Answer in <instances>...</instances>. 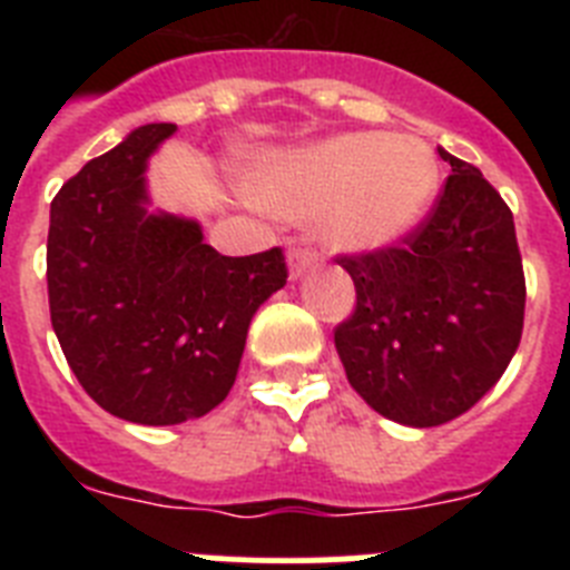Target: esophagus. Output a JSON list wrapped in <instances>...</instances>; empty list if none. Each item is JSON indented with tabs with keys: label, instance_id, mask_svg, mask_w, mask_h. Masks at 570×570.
<instances>
[{
	"label": "esophagus",
	"instance_id": "obj_1",
	"mask_svg": "<svg viewBox=\"0 0 570 570\" xmlns=\"http://www.w3.org/2000/svg\"><path fill=\"white\" fill-rule=\"evenodd\" d=\"M320 265V254L311 248H302V245H294L288 254V271H291V279H299L302 274H308L311 268Z\"/></svg>",
	"mask_w": 570,
	"mask_h": 570
}]
</instances>
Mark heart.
Here are the masks:
<instances>
[{"label":"heart","instance_id":"obj_1","mask_svg":"<svg viewBox=\"0 0 570 570\" xmlns=\"http://www.w3.org/2000/svg\"><path fill=\"white\" fill-rule=\"evenodd\" d=\"M440 185L434 148L407 134H340L276 154L254 176L271 214L311 223L342 250H382L425 219Z\"/></svg>","mask_w":570,"mask_h":570}]
</instances>
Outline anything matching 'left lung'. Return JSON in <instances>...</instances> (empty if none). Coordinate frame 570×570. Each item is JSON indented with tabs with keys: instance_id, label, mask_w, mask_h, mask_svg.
<instances>
[{
	"instance_id": "1",
	"label": "left lung",
	"mask_w": 570,
	"mask_h": 570,
	"mask_svg": "<svg viewBox=\"0 0 570 570\" xmlns=\"http://www.w3.org/2000/svg\"><path fill=\"white\" fill-rule=\"evenodd\" d=\"M451 165L431 214L400 245L336 256L356 308L336 325L351 387L376 414L434 428L473 407L505 374L525 316L513 214L480 168Z\"/></svg>"
}]
</instances>
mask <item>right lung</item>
<instances>
[{"label":"right lung","instance_id":"right-lung-1","mask_svg":"<svg viewBox=\"0 0 570 570\" xmlns=\"http://www.w3.org/2000/svg\"><path fill=\"white\" fill-rule=\"evenodd\" d=\"M174 130H130L50 203V325L90 400L136 425L214 411L250 320L288 279L282 248L223 256L199 223L148 210V159Z\"/></svg>","mask_w":570,"mask_h":570}]
</instances>
